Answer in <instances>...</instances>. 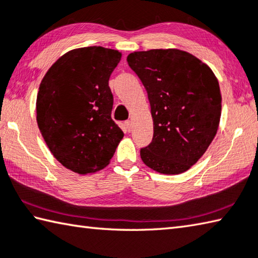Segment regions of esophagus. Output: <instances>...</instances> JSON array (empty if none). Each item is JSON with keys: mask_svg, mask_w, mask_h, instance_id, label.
<instances>
[{"mask_svg": "<svg viewBox=\"0 0 258 258\" xmlns=\"http://www.w3.org/2000/svg\"><path fill=\"white\" fill-rule=\"evenodd\" d=\"M124 124H125V128L128 129V131H130L131 130V127H133V123H131V121L130 120H127L124 122Z\"/></svg>", "mask_w": 258, "mask_h": 258, "instance_id": "esophagus-1", "label": "esophagus"}]
</instances>
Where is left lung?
<instances>
[{"mask_svg": "<svg viewBox=\"0 0 258 258\" xmlns=\"http://www.w3.org/2000/svg\"><path fill=\"white\" fill-rule=\"evenodd\" d=\"M127 61L147 91L154 122L153 140L140 149V157L158 173L187 171L219 127L217 77L205 62L178 49L135 51Z\"/></svg>", "mask_w": 258, "mask_h": 258, "instance_id": "8db88e82", "label": "left lung"}]
</instances>
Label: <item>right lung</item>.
<instances>
[{"mask_svg":"<svg viewBox=\"0 0 258 258\" xmlns=\"http://www.w3.org/2000/svg\"><path fill=\"white\" fill-rule=\"evenodd\" d=\"M120 59L121 52L100 46L71 50L48 70L39 86L38 127L53 157L73 172L105 167L123 137L111 118L109 87Z\"/></svg>","mask_w":258,"mask_h":258,"instance_id":"right-lung-1","label":"right lung"}]
</instances>
